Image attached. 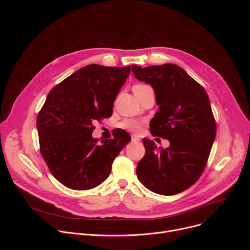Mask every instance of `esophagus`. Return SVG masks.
<instances>
[{
	"label": "esophagus",
	"mask_w": 250,
	"mask_h": 250,
	"mask_svg": "<svg viewBox=\"0 0 250 250\" xmlns=\"http://www.w3.org/2000/svg\"><path fill=\"white\" fill-rule=\"evenodd\" d=\"M139 140H140L139 137H137V136H135V135H131V141H133V142H138Z\"/></svg>",
	"instance_id": "34e87169"
}]
</instances>
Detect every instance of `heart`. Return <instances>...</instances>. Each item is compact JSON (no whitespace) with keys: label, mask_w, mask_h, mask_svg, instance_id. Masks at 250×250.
Segmentation results:
<instances>
[{"label":"heart","mask_w":250,"mask_h":250,"mask_svg":"<svg viewBox=\"0 0 250 250\" xmlns=\"http://www.w3.org/2000/svg\"><path fill=\"white\" fill-rule=\"evenodd\" d=\"M149 88V86L147 85H144V84H139V85H135L133 87V92L136 91H140V90H144ZM119 127L130 131V132H137L140 129V122H138L135 119H131V118H126L125 120H123L120 124H119Z\"/></svg>","instance_id":"obj_1"}]
</instances>
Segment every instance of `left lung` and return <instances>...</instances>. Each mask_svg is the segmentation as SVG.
<instances>
[{
  "label": "left lung",
  "mask_w": 250,
  "mask_h": 250,
  "mask_svg": "<svg viewBox=\"0 0 250 250\" xmlns=\"http://www.w3.org/2000/svg\"><path fill=\"white\" fill-rule=\"evenodd\" d=\"M131 71L155 92L159 109L149 125L151 134L170 142L169 147L157 148L153 140L142 139L146 154L136 167L138 180L160 195L181 193L201 177L216 137L208 94L175 64L132 65Z\"/></svg>",
  "instance_id": "1"
}]
</instances>
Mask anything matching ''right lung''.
Masks as SVG:
<instances>
[{
  "label": "right lung",
  "instance_id": "add662e5",
  "mask_svg": "<svg viewBox=\"0 0 250 250\" xmlns=\"http://www.w3.org/2000/svg\"><path fill=\"white\" fill-rule=\"evenodd\" d=\"M129 72L130 66L90 64L47 95L37 119L40 148L49 171L65 187L80 191L99 186L129 142L124 129L101 146L92 137L94 122L112 116L114 101Z\"/></svg>",
  "mask_w": 250,
  "mask_h": 250
}]
</instances>
